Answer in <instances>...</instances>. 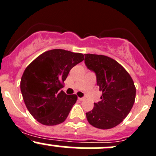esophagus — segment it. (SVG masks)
Returning a JSON list of instances; mask_svg holds the SVG:
<instances>
[{"mask_svg": "<svg viewBox=\"0 0 156 156\" xmlns=\"http://www.w3.org/2000/svg\"><path fill=\"white\" fill-rule=\"evenodd\" d=\"M78 100H79L80 101H84V100H85V98H84V97H78Z\"/></svg>", "mask_w": 156, "mask_h": 156, "instance_id": "1", "label": "esophagus"}]
</instances>
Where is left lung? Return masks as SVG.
<instances>
[{"label":"left lung","instance_id":"left-lung-1","mask_svg":"<svg viewBox=\"0 0 156 156\" xmlns=\"http://www.w3.org/2000/svg\"><path fill=\"white\" fill-rule=\"evenodd\" d=\"M84 56V63L95 73L102 91L101 100L94 103L86 117L97 128H112L127 117L133 107L136 97L134 83L128 72L112 58L90 53Z\"/></svg>","mask_w":156,"mask_h":156}]
</instances>
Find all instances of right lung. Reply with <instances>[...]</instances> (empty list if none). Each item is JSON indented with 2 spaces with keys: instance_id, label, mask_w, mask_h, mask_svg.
<instances>
[{
  "instance_id": "1",
  "label": "right lung",
  "mask_w": 156,
  "mask_h": 156,
  "mask_svg": "<svg viewBox=\"0 0 156 156\" xmlns=\"http://www.w3.org/2000/svg\"><path fill=\"white\" fill-rule=\"evenodd\" d=\"M83 60L82 53L54 49L41 54L26 67L20 89L26 107L37 122L56 125L66 119L78 97L60 89L71 69Z\"/></svg>"
}]
</instances>
